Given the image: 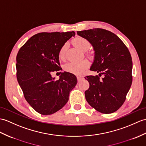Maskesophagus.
<instances>
[{
	"label": "esophagus",
	"mask_w": 146,
	"mask_h": 146,
	"mask_svg": "<svg viewBox=\"0 0 146 146\" xmlns=\"http://www.w3.org/2000/svg\"><path fill=\"white\" fill-rule=\"evenodd\" d=\"M76 78H77V80H78V82H80V81L83 79V78L80 76H77Z\"/></svg>",
	"instance_id": "obj_1"
}]
</instances>
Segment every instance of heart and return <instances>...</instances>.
<instances>
[{"label":"heart","instance_id":"heart-1","mask_svg":"<svg viewBox=\"0 0 146 146\" xmlns=\"http://www.w3.org/2000/svg\"><path fill=\"white\" fill-rule=\"evenodd\" d=\"M73 43L78 48L81 50L85 52L90 47V43L88 40L81 36L76 37L73 40ZM68 49L67 43H65L61 47L58 52L59 59L63 60L65 58L66 52ZM90 66V62L87 60H83L77 62H68L65 65V70L66 72L71 73L79 74Z\"/></svg>","mask_w":146,"mask_h":146}]
</instances>
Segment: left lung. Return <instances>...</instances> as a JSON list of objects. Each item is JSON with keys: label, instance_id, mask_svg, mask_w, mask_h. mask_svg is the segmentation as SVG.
<instances>
[{"label": "left lung", "instance_id": "obj_1", "mask_svg": "<svg viewBox=\"0 0 146 146\" xmlns=\"http://www.w3.org/2000/svg\"><path fill=\"white\" fill-rule=\"evenodd\" d=\"M77 34L92 44L95 56L90 70L100 73L84 77L90 83L84 92L87 102L101 113H113L124 103L133 81L129 51L116 35L105 29L83 30Z\"/></svg>", "mask_w": 146, "mask_h": 146}]
</instances>
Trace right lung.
Here are the masks:
<instances>
[{
	"label": "right lung",
	"mask_w": 146,
	"mask_h": 146,
	"mask_svg": "<svg viewBox=\"0 0 146 146\" xmlns=\"http://www.w3.org/2000/svg\"><path fill=\"white\" fill-rule=\"evenodd\" d=\"M74 32H41L32 36L16 57L17 79L26 101L37 113L50 115L65 106L77 83L74 74L62 73L55 80L51 73L62 70L58 52Z\"/></svg>",
	"instance_id": "add662e5"
}]
</instances>
